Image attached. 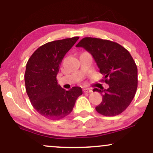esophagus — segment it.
<instances>
[{
	"mask_svg": "<svg viewBox=\"0 0 153 153\" xmlns=\"http://www.w3.org/2000/svg\"><path fill=\"white\" fill-rule=\"evenodd\" d=\"M83 92L84 93H91V92H93V91L90 88H84Z\"/></svg>",
	"mask_w": 153,
	"mask_h": 153,
	"instance_id": "1",
	"label": "esophagus"
}]
</instances>
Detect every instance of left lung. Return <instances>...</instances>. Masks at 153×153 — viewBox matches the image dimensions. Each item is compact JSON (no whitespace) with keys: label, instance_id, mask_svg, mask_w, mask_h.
Instances as JSON below:
<instances>
[{"label":"left lung","instance_id":"left-lung-1","mask_svg":"<svg viewBox=\"0 0 153 153\" xmlns=\"http://www.w3.org/2000/svg\"><path fill=\"white\" fill-rule=\"evenodd\" d=\"M76 47L91 54L104 75L102 81L109 85L107 89H94L103 96L96 110L106 117L120 114L130 104L137 88V68L130 53L118 43L99 38L85 37Z\"/></svg>","mask_w":153,"mask_h":153}]
</instances>
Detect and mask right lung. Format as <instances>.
Segmentation results:
<instances>
[{
  "instance_id": "right-lung-1",
  "label": "right lung",
  "mask_w": 153,
  "mask_h": 153,
  "mask_svg": "<svg viewBox=\"0 0 153 153\" xmlns=\"http://www.w3.org/2000/svg\"><path fill=\"white\" fill-rule=\"evenodd\" d=\"M78 36L56 40L39 47L26 63V91L33 107L42 117L61 119L71 113L82 91L80 87L65 91L57 84V75L65 54Z\"/></svg>"
}]
</instances>
